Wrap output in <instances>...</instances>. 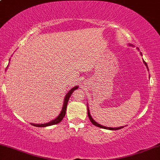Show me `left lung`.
<instances>
[{"label": "left lung", "mask_w": 160, "mask_h": 160, "mask_svg": "<svg viewBox=\"0 0 160 160\" xmlns=\"http://www.w3.org/2000/svg\"><path fill=\"white\" fill-rule=\"evenodd\" d=\"M129 46H132V47H133L132 45H130L129 44ZM141 56H142V54H141ZM144 65L147 66V68H148V71H149V69H148V65H147V63L146 62H145L144 61ZM88 106V105H87ZM89 107H87V110H88V116H89V120H90V121H91V122L92 123L93 125H95V126H98V127H100V128H105V129H109V130H118V129H120V128H123V126H120V127H117V128H111V127H106V126H102V125H100L99 123H98V122H95V121L93 120L92 119V117H91V114H90V112H89Z\"/></svg>", "instance_id": "obj_1"}]
</instances>
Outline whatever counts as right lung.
Returning a JSON list of instances; mask_svg holds the SVG:
<instances>
[{
  "label": "right lung",
  "instance_id": "add662e5",
  "mask_svg": "<svg viewBox=\"0 0 160 160\" xmlns=\"http://www.w3.org/2000/svg\"><path fill=\"white\" fill-rule=\"evenodd\" d=\"M7 68H8V66H7ZM78 87H79L78 86H74V87H73L72 89H70V90L68 92V93H67V94H66L65 97V99H64V103H63V106H62V111L60 112V113H59V114H58V116L56 117V118H55L54 120H52V121H50V122H47V123H43V124L31 123V124H32V126H36V127H46V126H52V125H56L57 123H59V122H61L62 120H63L64 117H65V116L66 108H67L68 102V100H69L70 97H71V95L73 93V92H74V90H76L77 89H78Z\"/></svg>",
  "mask_w": 160,
  "mask_h": 160
}]
</instances>
